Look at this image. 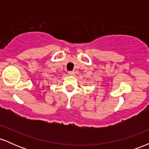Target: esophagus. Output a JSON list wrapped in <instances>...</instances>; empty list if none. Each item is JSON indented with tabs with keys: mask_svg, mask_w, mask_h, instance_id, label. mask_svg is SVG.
<instances>
[{
	"mask_svg": "<svg viewBox=\"0 0 149 149\" xmlns=\"http://www.w3.org/2000/svg\"><path fill=\"white\" fill-rule=\"evenodd\" d=\"M68 73H69V76H73V75L75 74V72L73 71H70L68 72Z\"/></svg>",
	"mask_w": 149,
	"mask_h": 149,
	"instance_id": "1",
	"label": "esophagus"
}]
</instances>
